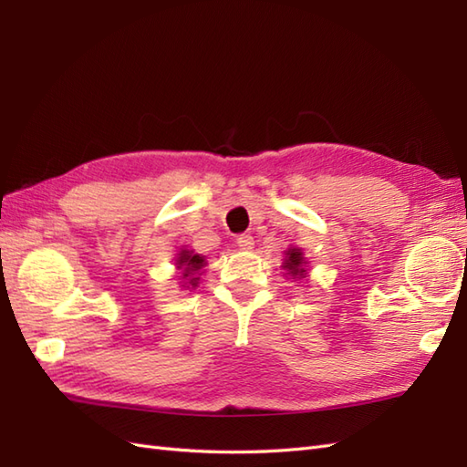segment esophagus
<instances>
[{
    "label": "esophagus",
    "mask_w": 467,
    "mask_h": 467,
    "mask_svg": "<svg viewBox=\"0 0 467 467\" xmlns=\"http://www.w3.org/2000/svg\"><path fill=\"white\" fill-rule=\"evenodd\" d=\"M236 244H239L243 251H251L253 246H254V239H253L251 234H241L239 239H236Z\"/></svg>",
    "instance_id": "1"
}]
</instances>
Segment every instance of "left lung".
<instances>
[{
	"label": "left lung",
	"mask_w": 467,
	"mask_h": 467,
	"mask_svg": "<svg viewBox=\"0 0 467 467\" xmlns=\"http://www.w3.org/2000/svg\"><path fill=\"white\" fill-rule=\"evenodd\" d=\"M283 275L289 276L293 281H305L309 273H306V266H309V261H306V256L303 253L301 246H295L291 244L289 249L285 251V259H283Z\"/></svg>",
	"instance_id": "left-lung-1"
}]
</instances>
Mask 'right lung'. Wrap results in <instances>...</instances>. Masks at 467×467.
<instances>
[{
	"label": "right lung",
	"mask_w": 467,
	"mask_h": 467,
	"mask_svg": "<svg viewBox=\"0 0 467 467\" xmlns=\"http://www.w3.org/2000/svg\"><path fill=\"white\" fill-rule=\"evenodd\" d=\"M206 259L202 254H198L191 249L182 246L181 251L174 256V266L176 271H181V286L182 289H196L198 283H201V275L204 273Z\"/></svg>",
	"instance_id": "right-lung-1"
}]
</instances>
